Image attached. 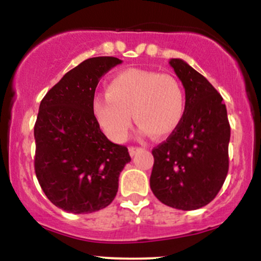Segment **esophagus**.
Here are the masks:
<instances>
[{
	"label": "esophagus",
	"instance_id": "34e87169",
	"mask_svg": "<svg viewBox=\"0 0 261 261\" xmlns=\"http://www.w3.org/2000/svg\"><path fill=\"white\" fill-rule=\"evenodd\" d=\"M142 151V148L141 147H134V146H131V147H128V153H130L131 157H134L135 154L139 153V152Z\"/></svg>",
	"mask_w": 261,
	"mask_h": 261
}]
</instances>
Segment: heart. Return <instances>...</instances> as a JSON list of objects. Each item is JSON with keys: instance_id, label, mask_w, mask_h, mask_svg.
Segmentation results:
<instances>
[{"instance_id": "obj_1", "label": "heart", "mask_w": 261, "mask_h": 261, "mask_svg": "<svg viewBox=\"0 0 261 261\" xmlns=\"http://www.w3.org/2000/svg\"><path fill=\"white\" fill-rule=\"evenodd\" d=\"M95 120L115 142L126 139L134 119L141 134L166 137L180 125L185 98L174 77L153 71L127 68L115 73L107 85V94L92 100Z\"/></svg>"}]
</instances>
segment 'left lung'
<instances>
[{
  "mask_svg": "<svg viewBox=\"0 0 261 261\" xmlns=\"http://www.w3.org/2000/svg\"><path fill=\"white\" fill-rule=\"evenodd\" d=\"M169 65L185 89L182 120L167 141L152 149L149 185L173 208L196 210L216 197L228 173L230 126L222 97L181 59Z\"/></svg>",
  "mask_w": 261,
  "mask_h": 261,
  "instance_id": "left-lung-1",
  "label": "left lung"
}]
</instances>
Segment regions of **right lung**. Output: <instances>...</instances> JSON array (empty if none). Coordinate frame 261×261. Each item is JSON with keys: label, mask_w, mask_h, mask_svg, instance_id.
<instances>
[{"label": "right lung", "mask_w": 261, "mask_h": 261, "mask_svg": "<svg viewBox=\"0 0 261 261\" xmlns=\"http://www.w3.org/2000/svg\"><path fill=\"white\" fill-rule=\"evenodd\" d=\"M121 60L99 56L68 71L46 93L34 126V167L44 194L71 214L110 205L119 175L131 161L127 148L101 133L92 110L100 77Z\"/></svg>", "instance_id": "obj_1"}]
</instances>
